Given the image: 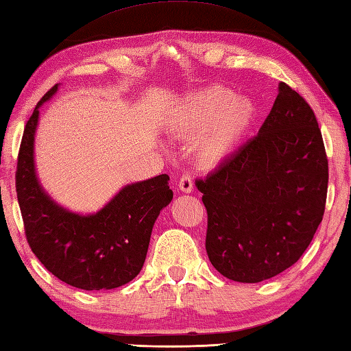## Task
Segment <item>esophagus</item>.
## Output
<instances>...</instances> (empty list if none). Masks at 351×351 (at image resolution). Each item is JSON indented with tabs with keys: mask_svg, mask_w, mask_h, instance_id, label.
Wrapping results in <instances>:
<instances>
[{
	"mask_svg": "<svg viewBox=\"0 0 351 351\" xmlns=\"http://www.w3.org/2000/svg\"><path fill=\"white\" fill-rule=\"evenodd\" d=\"M178 189H180L182 193H193V189H194L193 177H191L189 174H183L180 177V180H178Z\"/></svg>",
	"mask_w": 351,
	"mask_h": 351,
	"instance_id": "obj_1",
	"label": "esophagus"
}]
</instances>
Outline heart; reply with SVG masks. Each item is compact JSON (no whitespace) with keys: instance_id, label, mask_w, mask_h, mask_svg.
I'll list each match as a JSON object with an SVG mask.
<instances>
[{"instance_id":"1","label":"heart","mask_w":351,"mask_h":351,"mask_svg":"<svg viewBox=\"0 0 351 351\" xmlns=\"http://www.w3.org/2000/svg\"><path fill=\"white\" fill-rule=\"evenodd\" d=\"M252 119L246 99L213 85L186 97L176 114V133L195 137L194 156L203 167H215L232 154Z\"/></svg>"}]
</instances>
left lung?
I'll use <instances>...</instances> for the list:
<instances>
[{
    "label": "left lung",
    "instance_id": "obj_1",
    "mask_svg": "<svg viewBox=\"0 0 351 351\" xmlns=\"http://www.w3.org/2000/svg\"><path fill=\"white\" fill-rule=\"evenodd\" d=\"M327 184L313 110L281 82L260 133L195 180L208 213L209 261L240 282H260L293 266L322 221Z\"/></svg>",
    "mask_w": 351,
    "mask_h": 351
}]
</instances>
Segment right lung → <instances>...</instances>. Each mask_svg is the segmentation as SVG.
I'll return each mask as SVG.
<instances>
[{"label": "right lung", "instance_id": "right-lung-1", "mask_svg": "<svg viewBox=\"0 0 351 351\" xmlns=\"http://www.w3.org/2000/svg\"><path fill=\"white\" fill-rule=\"evenodd\" d=\"M43 96L25 123L19 145L15 184L24 232L32 252L64 282L82 290H108L136 278L142 270L154 221L173 200L169 177L125 186L93 215H77L58 206L39 186L33 165V138Z\"/></svg>", "mask_w": 351, "mask_h": 351}]
</instances>
